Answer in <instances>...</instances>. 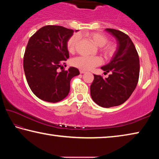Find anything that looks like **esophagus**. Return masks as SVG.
Listing matches in <instances>:
<instances>
[{
    "label": "esophagus",
    "mask_w": 159,
    "mask_h": 159,
    "mask_svg": "<svg viewBox=\"0 0 159 159\" xmlns=\"http://www.w3.org/2000/svg\"><path fill=\"white\" fill-rule=\"evenodd\" d=\"M80 74H85V73H86V71H83V70H80Z\"/></svg>",
    "instance_id": "34e87169"
}]
</instances>
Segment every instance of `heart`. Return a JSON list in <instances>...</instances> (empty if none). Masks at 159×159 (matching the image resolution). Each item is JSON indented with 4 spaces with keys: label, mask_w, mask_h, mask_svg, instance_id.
<instances>
[{
    "label": "heart",
    "mask_w": 159,
    "mask_h": 159,
    "mask_svg": "<svg viewBox=\"0 0 159 159\" xmlns=\"http://www.w3.org/2000/svg\"><path fill=\"white\" fill-rule=\"evenodd\" d=\"M85 36L96 46L101 47V52L105 57L108 58L114 55L115 52V45L111 43L107 44V38L106 36L99 33L93 32V33L87 34ZM78 41H79V36L77 35H73L67 41V50L70 53L75 52ZM101 63V59L98 57H86V56H80V57L74 58L71 61L72 65L83 71H88V70L92 69L95 66L99 65Z\"/></svg>",
    "instance_id": "b5f03b06"
}]
</instances>
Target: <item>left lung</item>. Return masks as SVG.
<instances>
[{
    "label": "left lung",
    "mask_w": 159,
    "mask_h": 159,
    "mask_svg": "<svg viewBox=\"0 0 159 159\" xmlns=\"http://www.w3.org/2000/svg\"><path fill=\"white\" fill-rule=\"evenodd\" d=\"M105 31L116 40L117 49L110 62L101 67L104 73L111 72L109 77L103 79L94 75L90 95L99 106L109 108L124 103L135 89L139 75V60L128 35L114 29Z\"/></svg>",
    "instance_id": "left-lung-1"
}]
</instances>
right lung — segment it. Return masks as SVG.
Returning <instances> with one entry per match:
<instances>
[{
	"label": "right lung",
	"mask_w": 159,
	"mask_h": 159,
	"mask_svg": "<svg viewBox=\"0 0 159 159\" xmlns=\"http://www.w3.org/2000/svg\"><path fill=\"white\" fill-rule=\"evenodd\" d=\"M73 34L72 29L48 25L29 40L24 70L29 88L42 100L52 103L62 100L69 95L71 79L80 74L79 69L73 66L58 71L69 57L66 43Z\"/></svg>",
	"instance_id": "right-lung-1"
}]
</instances>
